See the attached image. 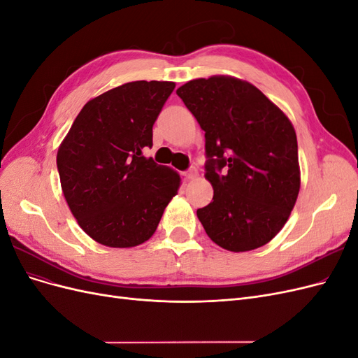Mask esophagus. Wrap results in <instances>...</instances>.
<instances>
[{
  "instance_id": "esophagus-1",
  "label": "esophagus",
  "mask_w": 358,
  "mask_h": 358,
  "mask_svg": "<svg viewBox=\"0 0 358 358\" xmlns=\"http://www.w3.org/2000/svg\"><path fill=\"white\" fill-rule=\"evenodd\" d=\"M183 176H185V179H188V180L196 179L199 176V171L196 167H189L185 173H183Z\"/></svg>"
}]
</instances>
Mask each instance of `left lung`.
Instances as JSON below:
<instances>
[{"mask_svg":"<svg viewBox=\"0 0 358 358\" xmlns=\"http://www.w3.org/2000/svg\"><path fill=\"white\" fill-rule=\"evenodd\" d=\"M206 138L212 201L197 210L210 239L231 252L252 251L280 231L300 189L294 127L249 82L212 76L176 91Z\"/></svg>","mask_w":358,"mask_h":358,"instance_id":"left-lung-1","label":"left lung"}]
</instances>
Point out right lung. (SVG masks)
Segmentation results:
<instances>
[{
    "label": "right lung",
    "instance_id": "add662e5",
    "mask_svg": "<svg viewBox=\"0 0 358 358\" xmlns=\"http://www.w3.org/2000/svg\"><path fill=\"white\" fill-rule=\"evenodd\" d=\"M173 82L137 80L90 100L58 149L64 197L82 230L110 248L152 236L180 187L175 170L143 157Z\"/></svg>",
    "mask_w": 358,
    "mask_h": 358
}]
</instances>
